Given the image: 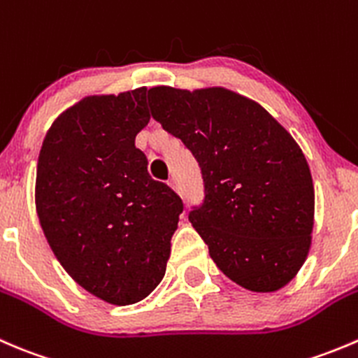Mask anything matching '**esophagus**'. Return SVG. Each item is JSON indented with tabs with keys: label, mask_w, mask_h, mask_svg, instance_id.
<instances>
[{
	"label": "esophagus",
	"mask_w": 358,
	"mask_h": 358,
	"mask_svg": "<svg viewBox=\"0 0 358 358\" xmlns=\"http://www.w3.org/2000/svg\"><path fill=\"white\" fill-rule=\"evenodd\" d=\"M169 186H171L172 189L179 191V186H178V179H176V178H171V179H169Z\"/></svg>",
	"instance_id": "1"
}]
</instances>
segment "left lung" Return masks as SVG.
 Here are the masks:
<instances>
[{
    "label": "left lung",
    "instance_id": "left-lung-1",
    "mask_svg": "<svg viewBox=\"0 0 358 358\" xmlns=\"http://www.w3.org/2000/svg\"><path fill=\"white\" fill-rule=\"evenodd\" d=\"M148 102L200 165L205 200L189 221L219 270L247 291L285 287L313 231V180L298 143L263 106L228 88L153 87Z\"/></svg>",
    "mask_w": 358,
    "mask_h": 358
}]
</instances>
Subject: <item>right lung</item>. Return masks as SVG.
Instances as JSON below:
<instances>
[{
  "label": "right lung",
  "instance_id": "add662e5",
  "mask_svg": "<svg viewBox=\"0 0 358 358\" xmlns=\"http://www.w3.org/2000/svg\"><path fill=\"white\" fill-rule=\"evenodd\" d=\"M146 92L81 99L52 123L38 157L34 198L48 245L76 284L118 306L160 284L182 212L136 148L150 123Z\"/></svg>",
  "mask_w": 358,
  "mask_h": 358
}]
</instances>
